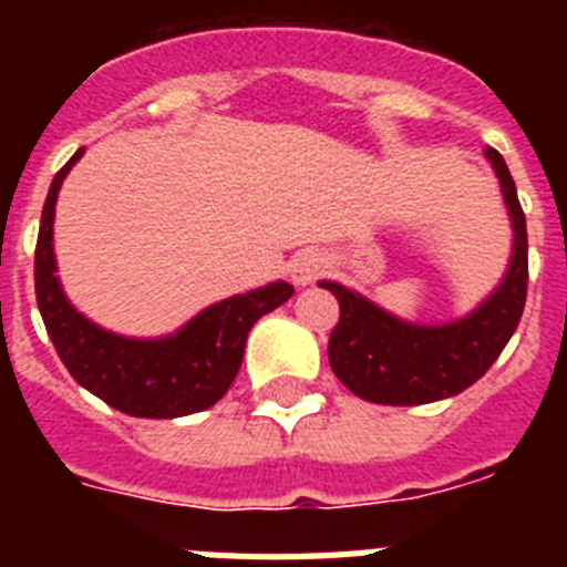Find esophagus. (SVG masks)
<instances>
[{"mask_svg":"<svg viewBox=\"0 0 567 567\" xmlns=\"http://www.w3.org/2000/svg\"><path fill=\"white\" fill-rule=\"evenodd\" d=\"M327 267H329V260L320 252H300L298 258L292 260L289 275H292V280L298 284V287H309V284H315L320 275L327 272Z\"/></svg>","mask_w":567,"mask_h":567,"instance_id":"1","label":"esophagus"}]
</instances>
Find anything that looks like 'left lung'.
I'll list each match as a JSON object with an SVG mask.
<instances>
[{
  "instance_id": "1",
  "label": "left lung",
  "mask_w": 567,
  "mask_h": 567,
  "mask_svg": "<svg viewBox=\"0 0 567 567\" xmlns=\"http://www.w3.org/2000/svg\"><path fill=\"white\" fill-rule=\"evenodd\" d=\"M514 221V255L497 292L468 318L445 327H414L392 318L332 280L320 287L338 298L340 320L329 334V363L358 398L383 405H420L452 398L477 383L517 329L528 295V233L517 187L503 155L485 150Z\"/></svg>"
}]
</instances>
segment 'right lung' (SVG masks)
Listing matches in <instances>:
<instances>
[{
    "label": "right lung",
    "instance_id": "add662e5",
    "mask_svg": "<svg viewBox=\"0 0 567 567\" xmlns=\"http://www.w3.org/2000/svg\"><path fill=\"white\" fill-rule=\"evenodd\" d=\"M79 150L56 173L48 189L39 224L37 303L44 329L79 385L130 417L169 420L204 412L227 394L244 360L249 329L260 315L292 298L284 280L247 295L221 300L195 315L182 332L162 340H133L104 332L70 307L59 287L53 260V213L64 175L79 162Z\"/></svg>",
    "mask_w": 567,
    "mask_h": 567
}]
</instances>
